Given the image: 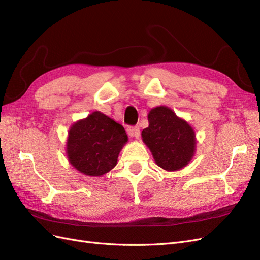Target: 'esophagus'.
Instances as JSON below:
<instances>
[{
    "label": "esophagus",
    "instance_id": "obj_1",
    "mask_svg": "<svg viewBox=\"0 0 260 260\" xmlns=\"http://www.w3.org/2000/svg\"><path fill=\"white\" fill-rule=\"evenodd\" d=\"M128 135L130 137H135V138H139L140 137V128L139 125H135V127H131L128 129Z\"/></svg>",
    "mask_w": 260,
    "mask_h": 260
}]
</instances>
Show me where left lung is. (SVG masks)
Segmentation results:
<instances>
[{
    "label": "left lung",
    "instance_id": "left-lung-1",
    "mask_svg": "<svg viewBox=\"0 0 260 260\" xmlns=\"http://www.w3.org/2000/svg\"><path fill=\"white\" fill-rule=\"evenodd\" d=\"M148 127L143 129L144 143L151 149L156 164L174 171L188 164L195 151V133L170 108L159 106L148 114Z\"/></svg>",
    "mask_w": 260,
    "mask_h": 260
}]
</instances>
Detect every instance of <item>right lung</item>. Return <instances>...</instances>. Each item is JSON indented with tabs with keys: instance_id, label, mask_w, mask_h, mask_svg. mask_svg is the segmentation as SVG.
Segmentation results:
<instances>
[{
	"instance_id": "add662e5",
	"label": "right lung",
	"mask_w": 260,
	"mask_h": 260,
	"mask_svg": "<svg viewBox=\"0 0 260 260\" xmlns=\"http://www.w3.org/2000/svg\"><path fill=\"white\" fill-rule=\"evenodd\" d=\"M128 136L121 124L94 112L69 130L67 156L70 164L84 175L99 177L112 170Z\"/></svg>"
}]
</instances>
